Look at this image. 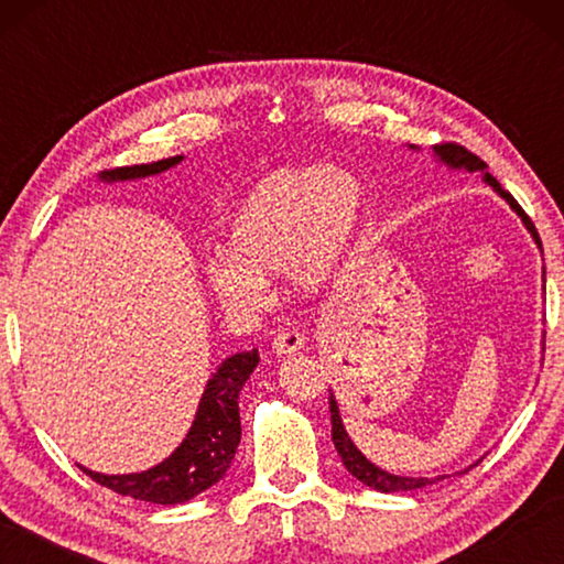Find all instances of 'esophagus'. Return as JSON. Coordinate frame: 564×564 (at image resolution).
I'll return each mask as SVG.
<instances>
[{"mask_svg":"<svg viewBox=\"0 0 564 564\" xmlns=\"http://www.w3.org/2000/svg\"><path fill=\"white\" fill-rule=\"evenodd\" d=\"M303 348V333L299 328H281L273 336V350L279 356H291V352Z\"/></svg>","mask_w":564,"mask_h":564,"instance_id":"1","label":"esophagus"}]
</instances>
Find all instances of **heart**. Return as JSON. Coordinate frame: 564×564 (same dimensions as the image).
Instances as JSON below:
<instances>
[{"label": "heart", "mask_w": 564, "mask_h": 564, "mask_svg": "<svg viewBox=\"0 0 564 564\" xmlns=\"http://www.w3.org/2000/svg\"><path fill=\"white\" fill-rule=\"evenodd\" d=\"M362 214V188L346 171L279 169L259 181L228 228V251L206 263L216 299L256 311L265 303V273L289 271L301 291L336 273Z\"/></svg>", "instance_id": "heart-1"}]
</instances>
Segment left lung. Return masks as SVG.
Instances as JSON below:
<instances>
[{"instance_id": "left-lung-1", "label": "left lung", "mask_w": 564, "mask_h": 564, "mask_svg": "<svg viewBox=\"0 0 564 564\" xmlns=\"http://www.w3.org/2000/svg\"><path fill=\"white\" fill-rule=\"evenodd\" d=\"M435 154L441 156V161H445V164L453 166V169L482 171V174H485V176H482L485 184H490V186H492L495 191H498V194L505 198V202H508V204L514 208V212H518V216H522L524 226L530 228V234L534 236V241L540 243V236H538V231H534L530 216L522 212V206H520L518 202H514L510 191H505V188L498 184V178L490 176L488 171H485V166H488V164H485V161H482L480 156H475L473 151H467V149L460 147V144H453V141H447V144H437V147H435ZM330 423H333V431H330L333 445H336V451H338V455H340L343 465H346L348 473L356 475L360 482H366L368 488L380 490V492H398V490L425 488L427 482H433V480H427V477H400V475H390V473H386V470H380V467H376L373 463H368L366 455H362V453L358 451V447L350 443V437H348V433H346V427H343V420H340V415H338V405H336V400H333V395H330Z\"/></svg>"}]
</instances>
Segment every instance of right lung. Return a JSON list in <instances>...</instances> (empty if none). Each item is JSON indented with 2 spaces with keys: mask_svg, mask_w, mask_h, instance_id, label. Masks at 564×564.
I'll return each mask as SVG.
<instances>
[{
  "mask_svg": "<svg viewBox=\"0 0 564 564\" xmlns=\"http://www.w3.org/2000/svg\"><path fill=\"white\" fill-rule=\"evenodd\" d=\"M184 156H169L154 161V164H133L101 171L104 181H123L141 178L151 174H161L171 166H176ZM259 366V350L236 352L226 358L221 368L216 370L206 383L202 403L196 410V420L191 425L174 453L164 463L144 473L131 475H101L82 467L94 482L104 485L119 495H127L133 500H144L154 505H178L198 492H204L216 485L226 475L236 455V447L241 443V415H238V393H241L248 376Z\"/></svg>",
  "mask_w": 564,
  "mask_h": 564,
  "instance_id": "obj_1",
  "label": "right lung"
}]
</instances>
